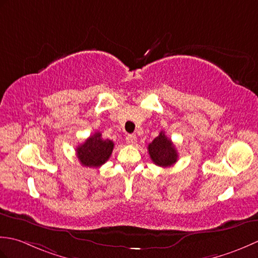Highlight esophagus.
Masks as SVG:
<instances>
[{"label":"esophagus","instance_id":"obj_1","mask_svg":"<svg viewBox=\"0 0 258 258\" xmlns=\"http://www.w3.org/2000/svg\"><path fill=\"white\" fill-rule=\"evenodd\" d=\"M125 141L129 145H135L137 143V136L136 135H128L125 137Z\"/></svg>","mask_w":258,"mask_h":258}]
</instances>
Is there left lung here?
Returning <instances> with one entry per match:
<instances>
[{
  "label": "left lung",
  "instance_id": "obj_1",
  "mask_svg": "<svg viewBox=\"0 0 258 258\" xmlns=\"http://www.w3.org/2000/svg\"><path fill=\"white\" fill-rule=\"evenodd\" d=\"M148 151L154 164L160 167H170L178 159L176 147L170 139L167 138L164 131H161L159 136L148 145Z\"/></svg>",
  "mask_w": 258,
  "mask_h": 258
}]
</instances>
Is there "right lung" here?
<instances>
[{"mask_svg":"<svg viewBox=\"0 0 258 258\" xmlns=\"http://www.w3.org/2000/svg\"><path fill=\"white\" fill-rule=\"evenodd\" d=\"M114 144L111 140L103 139L101 134L90 136L82 145L78 146L77 156L82 166L97 168L103 165L112 154Z\"/></svg>","mask_w":258,"mask_h":258,"instance_id":"add662e5","label":"right lung"}]
</instances>
